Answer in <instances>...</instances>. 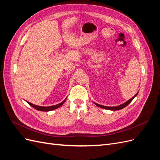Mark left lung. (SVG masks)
<instances>
[{
  "label": "left lung",
  "mask_w": 160,
  "mask_h": 160,
  "mask_svg": "<svg viewBox=\"0 0 160 160\" xmlns=\"http://www.w3.org/2000/svg\"><path fill=\"white\" fill-rule=\"evenodd\" d=\"M138 93V92L132 98H131L130 99H129L128 101H126V102H125L124 103H123V104H122V105H120L115 106V107H108V106L101 105H99V104H98V103H95V102H94V103H95L97 106H98V107H99V108H101L105 109H108V110H111V111H117V110L122 109L124 108L125 107H126V106H127L128 104H129L131 102H132V101L135 98V97L137 96Z\"/></svg>",
  "instance_id": "obj_1"
}]
</instances>
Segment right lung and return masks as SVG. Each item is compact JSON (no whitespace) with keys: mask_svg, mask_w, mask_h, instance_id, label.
<instances>
[{"mask_svg":"<svg viewBox=\"0 0 160 160\" xmlns=\"http://www.w3.org/2000/svg\"><path fill=\"white\" fill-rule=\"evenodd\" d=\"M67 98L65 99V100L63 101H62L61 103H59V104H57L55 105H52V106H49V107H42V106H38V105H34L30 102H28V101H27V102L29 104L31 107H32L33 108H35V109L38 110V111H52V110H54V109H56L57 108H60L61 106L63 104L65 103V101H66Z\"/></svg>","mask_w":160,"mask_h":160,"instance_id":"right-lung-1","label":"right lung"}]
</instances>
